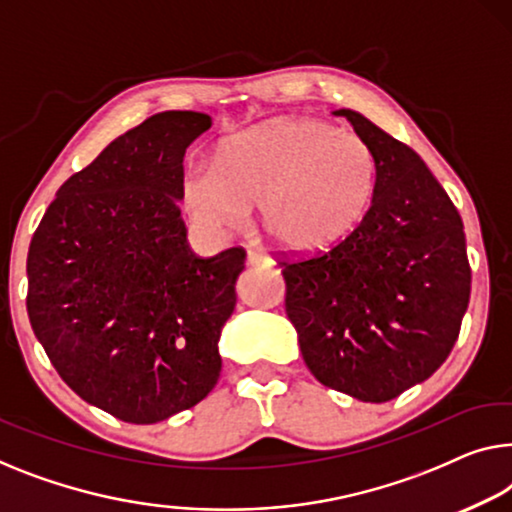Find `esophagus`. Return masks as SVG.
I'll return each mask as SVG.
<instances>
[{
  "mask_svg": "<svg viewBox=\"0 0 512 512\" xmlns=\"http://www.w3.org/2000/svg\"><path fill=\"white\" fill-rule=\"evenodd\" d=\"M246 259H248V264H250V266H259V264H269V257H266V255H262V253H259V250H255V248H248V253H246Z\"/></svg>",
  "mask_w": 512,
  "mask_h": 512,
  "instance_id": "esophagus-1",
  "label": "esophagus"
}]
</instances>
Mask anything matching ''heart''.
Wrapping results in <instances>:
<instances>
[{"instance_id": "1", "label": "heart", "mask_w": 512, "mask_h": 512, "mask_svg": "<svg viewBox=\"0 0 512 512\" xmlns=\"http://www.w3.org/2000/svg\"><path fill=\"white\" fill-rule=\"evenodd\" d=\"M379 160L363 137L329 121L285 117L225 142L216 167H193L183 204L197 223L227 232L257 204L282 250L315 255L345 241L375 202Z\"/></svg>"}]
</instances>
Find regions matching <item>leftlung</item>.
I'll return each mask as SVG.
<instances>
[{
  "instance_id": "8db88e82",
  "label": "left lung",
  "mask_w": 512,
  "mask_h": 512,
  "mask_svg": "<svg viewBox=\"0 0 512 512\" xmlns=\"http://www.w3.org/2000/svg\"><path fill=\"white\" fill-rule=\"evenodd\" d=\"M335 114L377 154V195L345 241L280 259L285 310L317 381L388 402L451 354L471 294L467 239L451 197L414 149L354 110Z\"/></svg>"
}]
</instances>
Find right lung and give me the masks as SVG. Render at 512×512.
Returning a JSON list of instances; mask_svg holds the SVG:
<instances>
[{
	"label": "right lung",
	"instance_id": "obj_1",
	"mask_svg": "<svg viewBox=\"0 0 512 512\" xmlns=\"http://www.w3.org/2000/svg\"><path fill=\"white\" fill-rule=\"evenodd\" d=\"M209 128L202 112L144 119L61 183L29 243L34 335L59 377L119 421H165L220 377L246 250L190 253L179 209L183 154Z\"/></svg>",
	"mask_w": 512,
	"mask_h": 512
}]
</instances>
